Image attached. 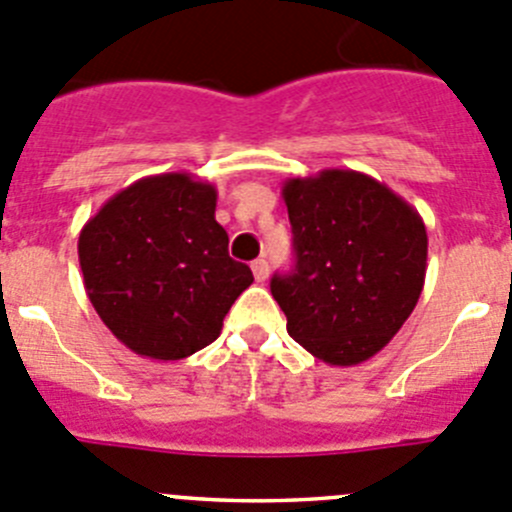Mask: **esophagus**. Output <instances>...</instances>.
<instances>
[{
    "label": "esophagus",
    "instance_id": "34e87169",
    "mask_svg": "<svg viewBox=\"0 0 512 512\" xmlns=\"http://www.w3.org/2000/svg\"><path fill=\"white\" fill-rule=\"evenodd\" d=\"M251 269H253V279L259 281V284H264V281L269 279V261L266 259H256L251 264Z\"/></svg>",
    "mask_w": 512,
    "mask_h": 512
}]
</instances>
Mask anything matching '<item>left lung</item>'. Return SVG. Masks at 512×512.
Returning <instances> with one entry per match:
<instances>
[{"mask_svg":"<svg viewBox=\"0 0 512 512\" xmlns=\"http://www.w3.org/2000/svg\"><path fill=\"white\" fill-rule=\"evenodd\" d=\"M296 266L271 279L306 352L354 367L382 352L425 286L427 228L402 196L357 170L326 168L281 188Z\"/></svg>","mask_w":512,"mask_h":512,"instance_id":"8db88e82","label":"left lung"}]
</instances>
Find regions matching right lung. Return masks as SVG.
Here are the masks:
<instances>
[{
  "label": "right lung",
  "mask_w": 512,
  "mask_h": 512,
  "mask_svg": "<svg viewBox=\"0 0 512 512\" xmlns=\"http://www.w3.org/2000/svg\"><path fill=\"white\" fill-rule=\"evenodd\" d=\"M216 186L160 173L115 193L82 226L77 253L102 324L140 357L175 362L221 334L233 301L253 284L228 256Z\"/></svg>",
  "instance_id": "right-lung-1"
}]
</instances>
